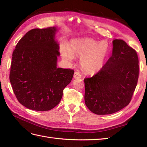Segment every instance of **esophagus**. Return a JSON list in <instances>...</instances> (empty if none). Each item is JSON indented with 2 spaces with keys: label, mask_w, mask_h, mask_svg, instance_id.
<instances>
[{
  "label": "esophagus",
  "mask_w": 147,
  "mask_h": 147,
  "mask_svg": "<svg viewBox=\"0 0 147 147\" xmlns=\"http://www.w3.org/2000/svg\"><path fill=\"white\" fill-rule=\"evenodd\" d=\"M82 77V75H81V74L80 73L79 71H75L74 73V78L75 79H78Z\"/></svg>",
  "instance_id": "esophagus-1"
}]
</instances>
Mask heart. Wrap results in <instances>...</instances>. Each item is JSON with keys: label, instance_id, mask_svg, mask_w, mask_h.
Segmentation results:
<instances>
[{"label": "heart", "instance_id": "obj_1", "mask_svg": "<svg viewBox=\"0 0 147 147\" xmlns=\"http://www.w3.org/2000/svg\"><path fill=\"white\" fill-rule=\"evenodd\" d=\"M110 52V47L106 41L98 42L92 38L73 39L67 46L61 45V52L67 61L74 56L81 57L80 64L87 74H93L100 71Z\"/></svg>", "mask_w": 147, "mask_h": 147}]
</instances>
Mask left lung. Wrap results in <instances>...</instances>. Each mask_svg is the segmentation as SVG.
I'll list each match as a JSON object with an SVG mask.
<instances>
[{
	"instance_id": "obj_1",
	"label": "left lung",
	"mask_w": 147,
	"mask_h": 147,
	"mask_svg": "<svg viewBox=\"0 0 147 147\" xmlns=\"http://www.w3.org/2000/svg\"><path fill=\"white\" fill-rule=\"evenodd\" d=\"M111 57L102 69L84 79L85 102L93 113L111 114L129 104L138 83V57L123 40L115 39Z\"/></svg>"
}]
</instances>
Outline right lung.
Masks as SVG:
<instances>
[{
  "label": "right lung",
  "instance_id": "obj_1",
  "mask_svg": "<svg viewBox=\"0 0 147 147\" xmlns=\"http://www.w3.org/2000/svg\"><path fill=\"white\" fill-rule=\"evenodd\" d=\"M56 27L32 29L12 53L9 80L18 100L28 109L47 111L62 98L74 71L57 67L60 55L55 40Z\"/></svg>",
  "mask_w": 147,
  "mask_h": 147
}]
</instances>
